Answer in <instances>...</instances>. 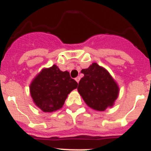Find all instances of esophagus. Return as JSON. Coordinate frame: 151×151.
<instances>
[{
  "mask_svg": "<svg viewBox=\"0 0 151 151\" xmlns=\"http://www.w3.org/2000/svg\"><path fill=\"white\" fill-rule=\"evenodd\" d=\"M75 79H76V81L77 83H78V82H79V80H80V77H76V78H75Z\"/></svg>",
  "mask_w": 151,
  "mask_h": 151,
  "instance_id": "esophagus-1",
  "label": "esophagus"
}]
</instances>
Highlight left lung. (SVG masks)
Returning <instances> with one entry per match:
<instances>
[{"label": "left lung", "instance_id": "8db88e82", "mask_svg": "<svg viewBox=\"0 0 151 151\" xmlns=\"http://www.w3.org/2000/svg\"><path fill=\"white\" fill-rule=\"evenodd\" d=\"M84 76L78 83V92L88 106L96 111L113 107L119 96V88L110 73L93 62L82 69Z\"/></svg>", "mask_w": 151, "mask_h": 151}]
</instances>
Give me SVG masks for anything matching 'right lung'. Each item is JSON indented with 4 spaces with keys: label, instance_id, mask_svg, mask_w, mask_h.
I'll use <instances>...</instances> for the list:
<instances>
[{
    "label": "right lung",
    "instance_id": "1",
    "mask_svg": "<svg viewBox=\"0 0 151 151\" xmlns=\"http://www.w3.org/2000/svg\"><path fill=\"white\" fill-rule=\"evenodd\" d=\"M78 83L67 71L62 72L56 65L43 68L30 83V94L34 104L45 113L60 109L68 95L76 89Z\"/></svg>",
    "mask_w": 151,
    "mask_h": 151
}]
</instances>
